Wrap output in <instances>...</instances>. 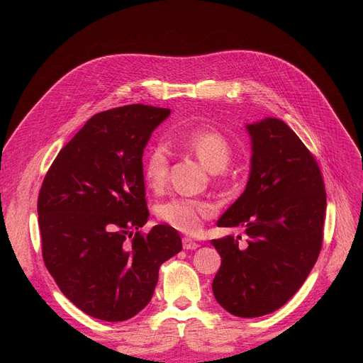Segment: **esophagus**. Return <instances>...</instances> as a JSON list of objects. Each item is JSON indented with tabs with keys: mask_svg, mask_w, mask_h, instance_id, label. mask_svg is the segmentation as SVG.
<instances>
[{
	"mask_svg": "<svg viewBox=\"0 0 363 363\" xmlns=\"http://www.w3.org/2000/svg\"><path fill=\"white\" fill-rule=\"evenodd\" d=\"M200 247V244H196L195 240H192L191 238H183V248L184 250H196Z\"/></svg>",
	"mask_w": 363,
	"mask_h": 363,
	"instance_id": "1",
	"label": "esophagus"
}]
</instances>
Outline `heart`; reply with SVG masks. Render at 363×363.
Instances as JSON below:
<instances>
[{"mask_svg": "<svg viewBox=\"0 0 363 363\" xmlns=\"http://www.w3.org/2000/svg\"><path fill=\"white\" fill-rule=\"evenodd\" d=\"M168 144L191 152L204 167L219 174L225 171L233 157V147L227 136L213 127H180L168 133ZM144 180L152 191L162 189L168 180L169 159L162 145L151 148L144 162ZM212 206L191 199H169L157 206L160 221L183 233H196L203 225V219L212 215Z\"/></svg>", "mask_w": 363, "mask_h": 363, "instance_id": "obj_1", "label": "heart"}]
</instances>
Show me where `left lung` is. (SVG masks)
<instances>
[{
  "instance_id": "obj_1",
  "label": "left lung",
  "mask_w": 363,
  "mask_h": 363,
  "mask_svg": "<svg viewBox=\"0 0 363 363\" xmlns=\"http://www.w3.org/2000/svg\"><path fill=\"white\" fill-rule=\"evenodd\" d=\"M247 131L245 191L216 223L244 228L247 244L239 245L240 236L212 240L221 256L212 289L227 312L256 318L280 309L309 276L323 245L327 199L315 157L286 123L265 118Z\"/></svg>"
}]
</instances>
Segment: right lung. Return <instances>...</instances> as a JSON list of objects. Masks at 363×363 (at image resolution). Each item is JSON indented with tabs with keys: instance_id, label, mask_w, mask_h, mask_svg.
Segmentation results:
<instances>
[{
	"instance_id": "obj_1",
	"label": "right lung",
	"mask_w": 363,
	"mask_h": 363,
	"mask_svg": "<svg viewBox=\"0 0 363 363\" xmlns=\"http://www.w3.org/2000/svg\"><path fill=\"white\" fill-rule=\"evenodd\" d=\"M169 113L130 104L94 115L43 179V262L63 295L96 320L139 313L155 294L162 263L182 251L179 232L167 224L138 232L150 216L142 156Z\"/></svg>"
}]
</instances>
